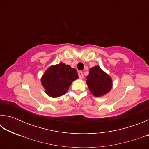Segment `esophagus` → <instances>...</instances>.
Segmentation results:
<instances>
[{
  "label": "esophagus",
  "mask_w": 149,
  "mask_h": 149,
  "mask_svg": "<svg viewBox=\"0 0 149 149\" xmlns=\"http://www.w3.org/2000/svg\"><path fill=\"white\" fill-rule=\"evenodd\" d=\"M78 75H79V77L81 79H84V74H83L82 72H78Z\"/></svg>",
  "instance_id": "obj_1"
}]
</instances>
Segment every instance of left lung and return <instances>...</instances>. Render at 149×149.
<instances>
[{
    "label": "left lung",
    "instance_id": "8db88e82",
    "mask_svg": "<svg viewBox=\"0 0 149 149\" xmlns=\"http://www.w3.org/2000/svg\"><path fill=\"white\" fill-rule=\"evenodd\" d=\"M86 82L90 92L96 97L106 95L112 87L111 77L102 70L99 65H96L89 70Z\"/></svg>",
    "mask_w": 149,
    "mask_h": 149
}]
</instances>
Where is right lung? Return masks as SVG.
I'll list each match as a JSON object with an SVG mask.
<instances>
[{
	"mask_svg": "<svg viewBox=\"0 0 149 149\" xmlns=\"http://www.w3.org/2000/svg\"><path fill=\"white\" fill-rule=\"evenodd\" d=\"M77 78L76 70L61 62L52 65L45 71L41 84L48 95L56 98L66 93L72 83Z\"/></svg>",
	"mask_w": 149,
	"mask_h": 149,
	"instance_id": "right-lung-1",
	"label": "right lung"
}]
</instances>
